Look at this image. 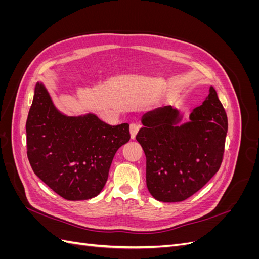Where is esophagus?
I'll list each match as a JSON object with an SVG mask.
<instances>
[{
  "instance_id": "esophagus-1",
  "label": "esophagus",
  "mask_w": 259,
  "mask_h": 259,
  "mask_svg": "<svg viewBox=\"0 0 259 259\" xmlns=\"http://www.w3.org/2000/svg\"><path fill=\"white\" fill-rule=\"evenodd\" d=\"M140 128V124L139 123H131V126H130V131H131V137L134 139L136 137L137 132Z\"/></svg>"
}]
</instances>
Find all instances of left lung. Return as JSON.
<instances>
[{"label":"left lung","instance_id":"obj_1","mask_svg":"<svg viewBox=\"0 0 259 259\" xmlns=\"http://www.w3.org/2000/svg\"><path fill=\"white\" fill-rule=\"evenodd\" d=\"M180 119L171 107L149 112L136 135L147 159V187L161 202H180L191 197L221 167L228 119L214 88L190 114Z\"/></svg>","mask_w":259,"mask_h":259}]
</instances>
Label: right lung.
Returning <instances> with one entry per match:
<instances>
[{
    "mask_svg": "<svg viewBox=\"0 0 259 259\" xmlns=\"http://www.w3.org/2000/svg\"><path fill=\"white\" fill-rule=\"evenodd\" d=\"M27 155L34 174L61 198L96 197L108 179L113 156L130 138V125H109L96 115L59 113L37 83L26 123Z\"/></svg>",
    "mask_w": 259,
    "mask_h": 259,
    "instance_id": "add662e5",
    "label": "right lung"
}]
</instances>
